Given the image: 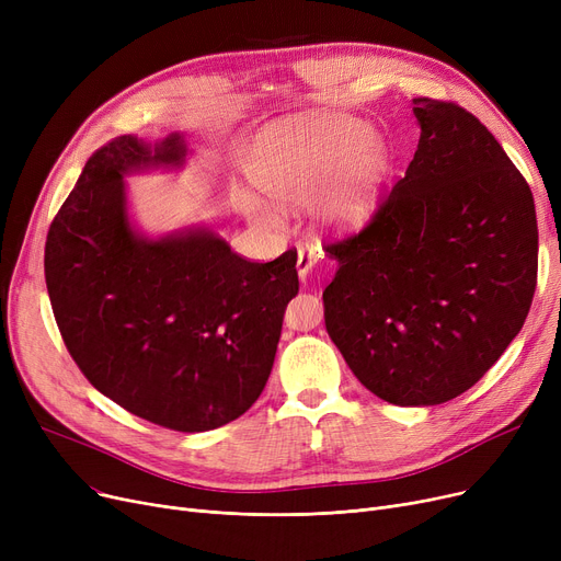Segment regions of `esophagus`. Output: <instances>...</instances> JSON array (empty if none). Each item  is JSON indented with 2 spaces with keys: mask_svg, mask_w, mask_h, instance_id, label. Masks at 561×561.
I'll return each mask as SVG.
<instances>
[{
  "mask_svg": "<svg viewBox=\"0 0 561 561\" xmlns=\"http://www.w3.org/2000/svg\"><path fill=\"white\" fill-rule=\"evenodd\" d=\"M322 259V252L318 248H300L298 250V275L305 282L307 275L311 273L313 265Z\"/></svg>",
  "mask_w": 561,
  "mask_h": 561,
  "instance_id": "34e87169",
  "label": "esophagus"
}]
</instances>
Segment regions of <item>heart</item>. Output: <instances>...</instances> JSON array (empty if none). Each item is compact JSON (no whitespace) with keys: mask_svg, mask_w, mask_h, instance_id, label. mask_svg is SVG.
<instances>
[{"mask_svg":"<svg viewBox=\"0 0 561 561\" xmlns=\"http://www.w3.org/2000/svg\"><path fill=\"white\" fill-rule=\"evenodd\" d=\"M389 165L387 145L357 117L343 113L288 121L259 142L250 176L279 204L311 202L313 216L330 229H352L370 218ZM245 214L265 227H279L275 206L243 199Z\"/></svg>","mask_w":561,"mask_h":561,"instance_id":"b5f03b06","label":"heart"}]
</instances>
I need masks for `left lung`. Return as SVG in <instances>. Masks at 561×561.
Returning <instances> with one entry per match:
<instances>
[{
	"instance_id": "left-lung-1",
	"label": "left lung",
	"mask_w": 561,
	"mask_h": 561,
	"mask_svg": "<svg viewBox=\"0 0 561 561\" xmlns=\"http://www.w3.org/2000/svg\"><path fill=\"white\" fill-rule=\"evenodd\" d=\"M414 161L355 236L322 293L350 370L400 407L448 402L500 359L537 288L535 197L473 113L411 100Z\"/></svg>"
}]
</instances>
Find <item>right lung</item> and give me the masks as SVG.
I'll return each instance as SVG.
<instances>
[{"label": "right lung", "instance_id": "obj_1", "mask_svg": "<svg viewBox=\"0 0 561 561\" xmlns=\"http://www.w3.org/2000/svg\"><path fill=\"white\" fill-rule=\"evenodd\" d=\"M186 154L176 131L100 147L49 227L45 282L66 347L100 393L154 425L206 432L243 416L268 381L298 252L256 263L209 227L138 231L125 174L182 168Z\"/></svg>", "mask_w": 561, "mask_h": 561}]
</instances>
